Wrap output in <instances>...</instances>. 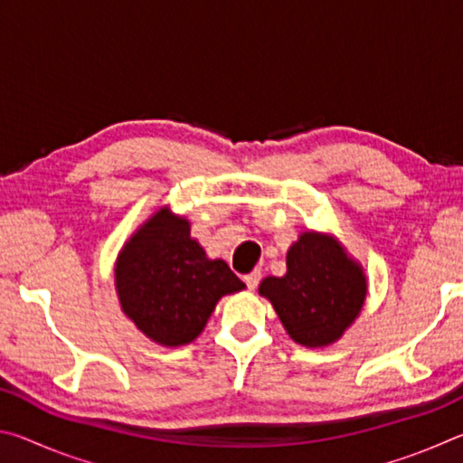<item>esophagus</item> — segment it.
Segmentation results:
<instances>
[{
  "label": "esophagus",
  "instance_id": "obj_1",
  "mask_svg": "<svg viewBox=\"0 0 463 463\" xmlns=\"http://www.w3.org/2000/svg\"><path fill=\"white\" fill-rule=\"evenodd\" d=\"M242 279H245V284H247L249 289H255L257 284H260V279H261V269H253L250 273H247V276Z\"/></svg>",
  "mask_w": 463,
  "mask_h": 463
}]
</instances>
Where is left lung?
Masks as SVG:
<instances>
[{"label": "left lung", "mask_w": 463, "mask_h": 463, "mask_svg": "<svg viewBox=\"0 0 463 463\" xmlns=\"http://www.w3.org/2000/svg\"><path fill=\"white\" fill-rule=\"evenodd\" d=\"M281 278H265L260 294L273 304L281 325L304 347H326L341 339L364 308L367 281L333 237L302 232L286 257Z\"/></svg>", "instance_id": "1"}]
</instances>
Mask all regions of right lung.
I'll use <instances>...</instances> for the list:
<instances>
[{
    "label": "right lung",
    "instance_id": "add662e5",
    "mask_svg": "<svg viewBox=\"0 0 463 463\" xmlns=\"http://www.w3.org/2000/svg\"><path fill=\"white\" fill-rule=\"evenodd\" d=\"M120 307L148 339L179 347L206 326L216 302L245 284L222 260H208L184 216L161 208L132 234L116 261Z\"/></svg>",
    "mask_w": 463,
    "mask_h": 463
}]
</instances>
